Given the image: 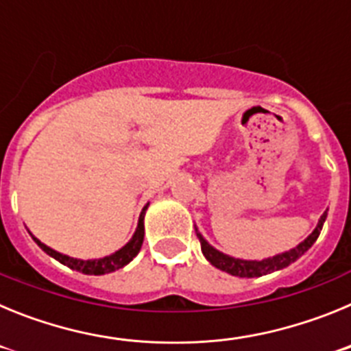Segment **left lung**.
Listing matches in <instances>:
<instances>
[{"label": "left lung", "instance_id": "left-lung-1", "mask_svg": "<svg viewBox=\"0 0 351 351\" xmlns=\"http://www.w3.org/2000/svg\"><path fill=\"white\" fill-rule=\"evenodd\" d=\"M325 218H327V213H324V216L320 218V223L316 225V228L313 230V234L309 235L306 241L299 244L293 250L287 251V253H281V255H276L272 258L262 260V262H253V260H239V258H232L228 255H223L219 253L218 250H214L213 246L206 243V239L197 232V237L200 241V246H202V253L210 263H213L214 267H218L219 271H225L232 276H237V278H258V276H265L271 274L274 271H280V269L288 267L290 263L295 262L297 258L306 253L309 247L315 244V241L318 239L322 232V226H324Z\"/></svg>", "mask_w": 351, "mask_h": 351}]
</instances>
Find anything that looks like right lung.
<instances>
[{
  "label": "right lung",
  "instance_id": "obj_1",
  "mask_svg": "<svg viewBox=\"0 0 351 351\" xmlns=\"http://www.w3.org/2000/svg\"><path fill=\"white\" fill-rule=\"evenodd\" d=\"M147 206H145L144 210H142L141 219H138L137 232H135V235L132 237V241H130L125 247H121L119 251H116L114 255L105 256V258H98V260L70 258V256L61 255V253H58V251L51 250L49 246H45L43 243H40L36 237H33V239H35V243L38 244V246L42 247V250L45 251L47 255H51L52 258H56L58 262H61L63 265H66V267L73 269V271H79V272H82V274H93V276L108 274V272H114V271H117V269L125 267L126 263L132 262V260L137 256L138 251H141L142 243H144V214H145V209H147Z\"/></svg>",
  "mask_w": 351,
  "mask_h": 351
}]
</instances>
